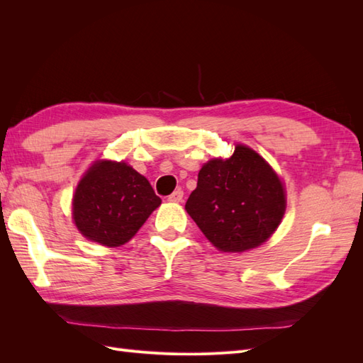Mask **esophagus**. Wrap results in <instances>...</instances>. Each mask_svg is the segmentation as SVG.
<instances>
[{
	"mask_svg": "<svg viewBox=\"0 0 363 363\" xmlns=\"http://www.w3.org/2000/svg\"><path fill=\"white\" fill-rule=\"evenodd\" d=\"M183 200V191L182 189H175L169 196H168V201L171 203H180Z\"/></svg>",
	"mask_w": 363,
	"mask_h": 363,
	"instance_id": "1",
	"label": "esophagus"
}]
</instances>
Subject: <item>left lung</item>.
Returning a JSON list of instances; mask_svg holds the SVG:
<instances>
[{
	"instance_id": "1",
	"label": "left lung",
	"mask_w": 363,
	"mask_h": 363,
	"mask_svg": "<svg viewBox=\"0 0 363 363\" xmlns=\"http://www.w3.org/2000/svg\"><path fill=\"white\" fill-rule=\"evenodd\" d=\"M186 211L221 251L259 247L276 232L286 208L277 174L256 151L236 145L232 157L207 162Z\"/></svg>"
}]
</instances>
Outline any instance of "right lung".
Returning a JSON list of instances; mask_svg holds the SVG:
<instances>
[{
  "mask_svg": "<svg viewBox=\"0 0 363 363\" xmlns=\"http://www.w3.org/2000/svg\"><path fill=\"white\" fill-rule=\"evenodd\" d=\"M160 203L144 175L124 162L101 160L77 186L72 215L83 236L119 247L136 235Z\"/></svg>",
  "mask_w": 363,
  "mask_h": 363,
  "instance_id": "add662e5",
  "label": "right lung"
}]
</instances>
